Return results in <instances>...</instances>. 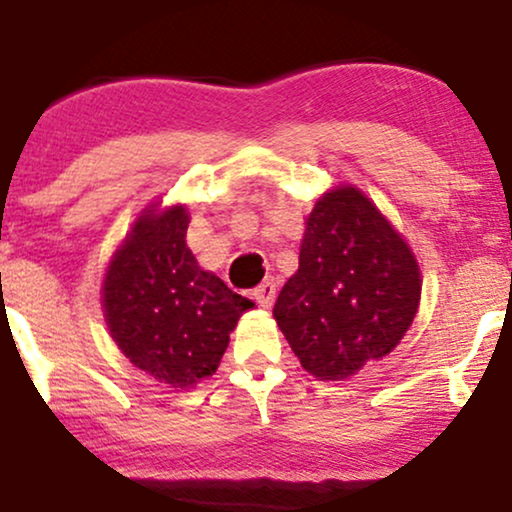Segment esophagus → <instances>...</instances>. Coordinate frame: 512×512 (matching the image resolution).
I'll return each instance as SVG.
<instances>
[{
	"label": "esophagus",
	"instance_id": "obj_1",
	"mask_svg": "<svg viewBox=\"0 0 512 512\" xmlns=\"http://www.w3.org/2000/svg\"><path fill=\"white\" fill-rule=\"evenodd\" d=\"M252 297L257 299V304L264 306V309H269L271 304H274L276 299V281L274 278H267L262 285H257L255 290H252Z\"/></svg>",
	"mask_w": 512,
	"mask_h": 512
}]
</instances>
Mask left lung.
<instances>
[{
  "mask_svg": "<svg viewBox=\"0 0 512 512\" xmlns=\"http://www.w3.org/2000/svg\"><path fill=\"white\" fill-rule=\"evenodd\" d=\"M419 299L410 245L360 189L339 185L306 217L299 269L274 318L306 372L344 381L398 346Z\"/></svg>",
  "mask_w": 512,
  "mask_h": 512,
  "instance_id": "left-lung-1",
  "label": "left lung"
}]
</instances>
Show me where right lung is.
Returning <instances> with one entry per match:
<instances>
[{"label":"right lung","instance_id":"1","mask_svg":"<svg viewBox=\"0 0 512 512\" xmlns=\"http://www.w3.org/2000/svg\"><path fill=\"white\" fill-rule=\"evenodd\" d=\"M185 206H149L109 262L102 306L109 335L135 367L173 388L210 377L229 332L252 309L187 248Z\"/></svg>","mask_w":512,"mask_h":512}]
</instances>
